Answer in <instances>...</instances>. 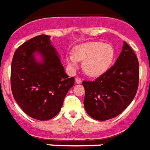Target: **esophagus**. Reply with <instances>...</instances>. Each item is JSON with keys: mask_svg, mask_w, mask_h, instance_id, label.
I'll return each mask as SVG.
<instances>
[{"mask_svg": "<svg viewBox=\"0 0 150 150\" xmlns=\"http://www.w3.org/2000/svg\"><path fill=\"white\" fill-rule=\"evenodd\" d=\"M75 82L77 84H80V83H82V79L80 78H75Z\"/></svg>", "mask_w": 150, "mask_h": 150, "instance_id": "34e87169", "label": "esophagus"}]
</instances>
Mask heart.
<instances>
[{"mask_svg": "<svg viewBox=\"0 0 150 150\" xmlns=\"http://www.w3.org/2000/svg\"><path fill=\"white\" fill-rule=\"evenodd\" d=\"M114 50L110 44L102 42H89L76 46L73 55L66 57L68 66L72 69L77 68V61H83L82 68L89 76L102 75L110 68L114 60Z\"/></svg>", "mask_w": 150, "mask_h": 150, "instance_id": "1", "label": "heart"}]
</instances>
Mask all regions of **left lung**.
<instances>
[{
	"mask_svg": "<svg viewBox=\"0 0 150 150\" xmlns=\"http://www.w3.org/2000/svg\"><path fill=\"white\" fill-rule=\"evenodd\" d=\"M139 65L135 52L124 41L115 64L94 81H83L84 107L98 121L114 118L127 108L137 93Z\"/></svg>",
	"mask_w": 150,
	"mask_h": 150,
	"instance_id": "left-lung-1",
	"label": "left lung"
}]
</instances>
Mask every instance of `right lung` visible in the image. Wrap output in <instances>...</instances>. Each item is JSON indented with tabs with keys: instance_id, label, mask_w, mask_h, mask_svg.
<instances>
[{
	"instance_id": "right-lung-1",
	"label": "right lung",
	"mask_w": 150,
	"mask_h": 150,
	"mask_svg": "<svg viewBox=\"0 0 150 150\" xmlns=\"http://www.w3.org/2000/svg\"><path fill=\"white\" fill-rule=\"evenodd\" d=\"M50 36L40 35L15 50L11 68V86L21 109L33 118L47 121L61 110L64 99L75 83L69 78ZM41 56L38 62L35 55Z\"/></svg>"
}]
</instances>
